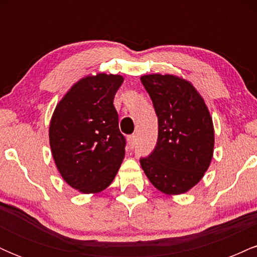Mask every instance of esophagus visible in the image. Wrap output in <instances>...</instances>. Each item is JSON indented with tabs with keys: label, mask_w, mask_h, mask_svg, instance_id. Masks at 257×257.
I'll list each match as a JSON object with an SVG mask.
<instances>
[{
	"label": "esophagus",
	"mask_w": 257,
	"mask_h": 257,
	"mask_svg": "<svg viewBox=\"0 0 257 257\" xmlns=\"http://www.w3.org/2000/svg\"><path fill=\"white\" fill-rule=\"evenodd\" d=\"M128 143L131 149H134L135 145H137V137H135V135H131V137L128 138Z\"/></svg>",
	"instance_id": "obj_1"
}]
</instances>
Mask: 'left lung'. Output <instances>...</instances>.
<instances>
[{
	"label": "left lung",
	"mask_w": 257,
	"mask_h": 257,
	"mask_svg": "<svg viewBox=\"0 0 257 257\" xmlns=\"http://www.w3.org/2000/svg\"><path fill=\"white\" fill-rule=\"evenodd\" d=\"M158 117L155 150L140 158L151 184L166 194L196 186L210 166L214 126L204 100L188 81L174 75L141 76Z\"/></svg>",
	"instance_id": "obj_1"
}]
</instances>
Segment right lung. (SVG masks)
<instances>
[{"label": "right lung", "mask_w": 257, "mask_h": 257, "mask_svg": "<svg viewBox=\"0 0 257 257\" xmlns=\"http://www.w3.org/2000/svg\"><path fill=\"white\" fill-rule=\"evenodd\" d=\"M123 83L119 75L98 73L79 79L55 107L49 144L63 179L82 193L111 185L125 155V138L113 106Z\"/></svg>", "instance_id": "add662e5"}]
</instances>
